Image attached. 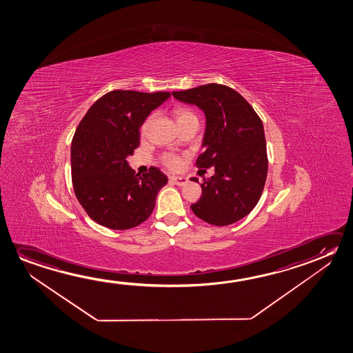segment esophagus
<instances>
[{"label":"esophagus","instance_id":"obj_1","mask_svg":"<svg viewBox=\"0 0 353 353\" xmlns=\"http://www.w3.org/2000/svg\"><path fill=\"white\" fill-rule=\"evenodd\" d=\"M169 180H170L172 183H174V184L179 185V186L188 183V179H186V178H183V176H170Z\"/></svg>","mask_w":353,"mask_h":353}]
</instances>
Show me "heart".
Returning <instances> with one entry per match:
<instances>
[{
  "mask_svg": "<svg viewBox=\"0 0 353 353\" xmlns=\"http://www.w3.org/2000/svg\"><path fill=\"white\" fill-rule=\"evenodd\" d=\"M174 118L176 120V123H184L186 120H190V119L196 118L195 114L190 109L184 107H176L174 109ZM151 118L147 119L143 125H142V131L145 132L148 125H150ZM162 163L167 167V168L172 169V170H176L181 167V158L178 154H174V153H164L162 156Z\"/></svg>",
  "mask_w": 353,
  "mask_h": 353,
  "instance_id": "1",
  "label": "heart"
}]
</instances>
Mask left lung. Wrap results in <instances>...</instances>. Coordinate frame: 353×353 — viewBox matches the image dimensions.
Returning a JSON list of instances; mask_svg holds the SVG:
<instances>
[{"instance_id": "8db88e82", "label": "left lung", "mask_w": 353, "mask_h": 353, "mask_svg": "<svg viewBox=\"0 0 353 353\" xmlns=\"http://www.w3.org/2000/svg\"><path fill=\"white\" fill-rule=\"evenodd\" d=\"M173 95L178 101L195 104L206 115L205 151L196 165L214 167V175L203 179L202 195L191 205L192 212L213 225L238 222L256 206L268 176L261 119L236 90L223 84H203Z\"/></svg>"}]
</instances>
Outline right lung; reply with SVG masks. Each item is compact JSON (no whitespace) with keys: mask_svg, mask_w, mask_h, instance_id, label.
<instances>
[{"mask_svg":"<svg viewBox=\"0 0 353 353\" xmlns=\"http://www.w3.org/2000/svg\"><path fill=\"white\" fill-rule=\"evenodd\" d=\"M169 92L112 90L85 112L73 134L71 174L74 195L97 223L134 228L151 216L168 178L157 168L140 175L126 161L140 145V128Z\"/></svg>","mask_w":353,"mask_h":353,"instance_id":"1","label":"right lung"}]
</instances>
